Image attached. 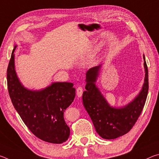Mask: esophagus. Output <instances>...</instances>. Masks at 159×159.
<instances>
[{
    "mask_svg": "<svg viewBox=\"0 0 159 159\" xmlns=\"http://www.w3.org/2000/svg\"><path fill=\"white\" fill-rule=\"evenodd\" d=\"M83 92V88H82L81 87L77 88V89H76V93H77L78 98H80V97L82 96Z\"/></svg>",
    "mask_w": 159,
    "mask_h": 159,
    "instance_id": "esophagus-1",
    "label": "esophagus"
}]
</instances>
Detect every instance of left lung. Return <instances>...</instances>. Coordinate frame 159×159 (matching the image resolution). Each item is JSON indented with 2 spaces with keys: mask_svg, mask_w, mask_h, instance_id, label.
Instances as JSON below:
<instances>
[{
  "mask_svg": "<svg viewBox=\"0 0 159 159\" xmlns=\"http://www.w3.org/2000/svg\"><path fill=\"white\" fill-rule=\"evenodd\" d=\"M143 59L145 77L142 90L133 101L123 107H111L96 85L102 64L86 72V90L82 98L83 106L96 132L103 139H113L124 135L131 130L140 116L149 90L148 69L144 55Z\"/></svg>",
  "mask_w": 159,
  "mask_h": 159,
  "instance_id": "8db88e82",
  "label": "left lung"
}]
</instances>
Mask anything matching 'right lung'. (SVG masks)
I'll use <instances>...</instances> for the list:
<instances>
[{
  "mask_svg": "<svg viewBox=\"0 0 159 159\" xmlns=\"http://www.w3.org/2000/svg\"><path fill=\"white\" fill-rule=\"evenodd\" d=\"M15 45L7 70V88L16 111L34 135L45 142L61 144L68 139L70 129L64 112L76 96L74 84L54 82L39 90L25 88L15 66Z\"/></svg>",
  "mask_w": 159,
  "mask_h": 159,
  "instance_id": "right-lung-1",
  "label": "right lung"
}]
</instances>
